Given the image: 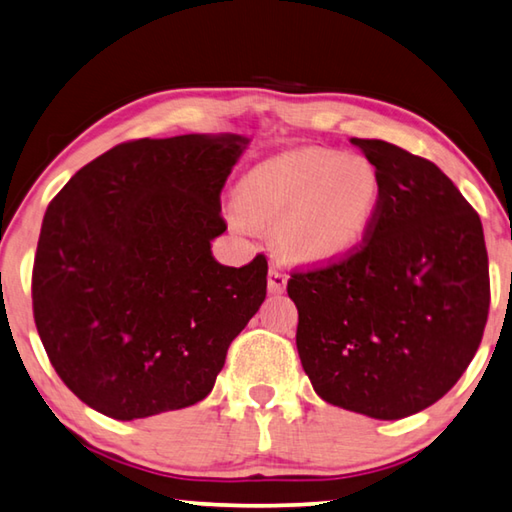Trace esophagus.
I'll return each instance as SVG.
<instances>
[{"label": "esophagus", "instance_id": "esophagus-1", "mask_svg": "<svg viewBox=\"0 0 512 512\" xmlns=\"http://www.w3.org/2000/svg\"><path fill=\"white\" fill-rule=\"evenodd\" d=\"M285 288H288V274L281 265H272L270 274H267V290L272 294H283Z\"/></svg>", "mask_w": 512, "mask_h": 512}]
</instances>
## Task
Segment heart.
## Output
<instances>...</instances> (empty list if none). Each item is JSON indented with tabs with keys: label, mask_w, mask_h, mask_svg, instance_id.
<instances>
[{
	"label": "heart",
	"mask_w": 512,
	"mask_h": 512,
	"mask_svg": "<svg viewBox=\"0 0 512 512\" xmlns=\"http://www.w3.org/2000/svg\"><path fill=\"white\" fill-rule=\"evenodd\" d=\"M380 173L362 155L297 148L261 161L238 182L231 227L272 224L276 247L292 261L326 263L369 236L380 209Z\"/></svg>",
	"instance_id": "1"
}]
</instances>
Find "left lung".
<instances>
[{"label": "left lung", "instance_id": "left-lung-1", "mask_svg": "<svg viewBox=\"0 0 512 512\" xmlns=\"http://www.w3.org/2000/svg\"><path fill=\"white\" fill-rule=\"evenodd\" d=\"M378 168L364 247L288 281L297 348L317 396L378 420L427 409L468 369L488 321L477 211L441 168L380 139H351Z\"/></svg>", "mask_w": 512, "mask_h": 512}]
</instances>
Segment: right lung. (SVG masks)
<instances>
[{
    "label": "right lung",
    "mask_w": 512,
    "mask_h": 512,
    "mask_svg": "<svg viewBox=\"0 0 512 512\" xmlns=\"http://www.w3.org/2000/svg\"><path fill=\"white\" fill-rule=\"evenodd\" d=\"M249 139L121 143L80 168L44 213L33 317L53 369L116 420L209 396L229 344L267 294V261L229 267L220 191Z\"/></svg>",
    "instance_id": "obj_1"
}]
</instances>
